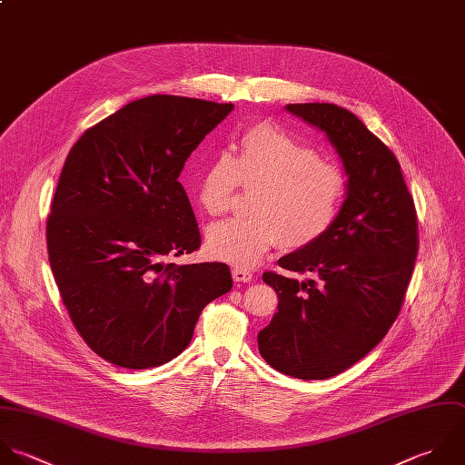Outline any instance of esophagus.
<instances>
[{
	"instance_id": "esophagus-1",
	"label": "esophagus",
	"mask_w": 465,
	"mask_h": 465,
	"mask_svg": "<svg viewBox=\"0 0 465 465\" xmlns=\"http://www.w3.org/2000/svg\"><path fill=\"white\" fill-rule=\"evenodd\" d=\"M232 277H233L235 282H252L253 273L248 272V270H242V268H233L232 270Z\"/></svg>"
}]
</instances>
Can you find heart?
<instances>
[{"instance_id":"obj_1","label":"heart","mask_w":465,"mask_h":465,"mask_svg":"<svg viewBox=\"0 0 465 465\" xmlns=\"http://www.w3.org/2000/svg\"><path fill=\"white\" fill-rule=\"evenodd\" d=\"M237 186L257 190L250 204L253 217L212 226L206 252L250 268L281 241L292 250L321 241L339 217L346 177L286 130L261 123L242 134L235 155L219 153L206 166L197 192L201 208L213 217L226 213Z\"/></svg>"}]
</instances>
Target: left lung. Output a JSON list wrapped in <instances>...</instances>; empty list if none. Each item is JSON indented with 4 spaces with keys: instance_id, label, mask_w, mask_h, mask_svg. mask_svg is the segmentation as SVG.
<instances>
[{
    "instance_id": "8db88e82",
    "label": "left lung",
    "mask_w": 465,
    "mask_h": 465,
    "mask_svg": "<svg viewBox=\"0 0 465 465\" xmlns=\"http://www.w3.org/2000/svg\"><path fill=\"white\" fill-rule=\"evenodd\" d=\"M286 110L326 134L348 177L346 199L321 241L279 259L290 275H262L279 295V312L257 342L273 370L324 381L364 359L397 321L419 253V224L397 157L355 114L331 103Z\"/></svg>"
}]
</instances>
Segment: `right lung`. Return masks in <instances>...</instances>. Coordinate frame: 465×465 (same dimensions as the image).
I'll use <instances>...</instances> for the list:
<instances>
[{
  "instance_id": "right-lung-1",
  "label": "right lung",
  "mask_w": 465,
  "mask_h": 465,
  "mask_svg": "<svg viewBox=\"0 0 465 465\" xmlns=\"http://www.w3.org/2000/svg\"><path fill=\"white\" fill-rule=\"evenodd\" d=\"M232 110L148 95L88 128L66 155L46 221L48 261L75 330L110 364L170 362L204 306L232 290L223 262H166L201 246L179 175Z\"/></svg>"
}]
</instances>
